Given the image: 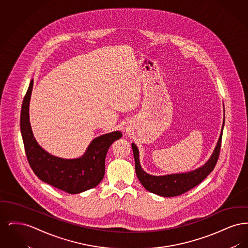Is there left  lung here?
I'll use <instances>...</instances> for the list:
<instances>
[{
	"mask_svg": "<svg viewBox=\"0 0 248 248\" xmlns=\"http://www.w3.org/2000/svg\"><path fill=\"white\" fill-rule=\"evenodd\" d=\"M225 118L223 120V126H224ZM222 126V131H223ZM221 140H222V132L219 136V140L217 144V147L213 153L212 156L208 160V162L200 168L182 174H173V175H166V176H152L147 174L140 166V154L138 147L132 143V149L135 157V167H136V174L139 177L140 183L144 186V188L148 189L149 191L158 194L164 197H174L177 195H181L188 191L189 189L194 188L198 184L207 177L211 172L217 162L218 160V156L220 153L221 147Z\"/></svg>",
	"mask_w": 248,
	"mask_h": 248,
	"instance_id": "obj_1",
	"label": "left lung"
}]
</instances>
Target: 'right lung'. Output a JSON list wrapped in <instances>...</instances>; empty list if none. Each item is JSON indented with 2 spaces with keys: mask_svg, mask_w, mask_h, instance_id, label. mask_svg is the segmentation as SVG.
<instances>
[{
  "mask_svg": "<svg viewBox=\"0 0 248 248\" xmlns=\"http://www.w3.org/2000/svg\"><path fill=\"white\" fill-rule=\"evenodd\" d=\"M33 80L24 96L20 130L27 159L34 174L42 181L71 194L94 188L104 177L105 158L109 146L123 134L114 131L94 139L86 153L78 159H62L48 154L38 145L30 124L29 104Z\"/></svg>",
  "mask_w": 248,
  "mask_h": 248,
  "instance_id": "add662e5",
  "label": "right lung"
}]
</instances>
